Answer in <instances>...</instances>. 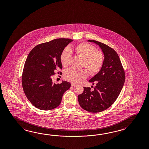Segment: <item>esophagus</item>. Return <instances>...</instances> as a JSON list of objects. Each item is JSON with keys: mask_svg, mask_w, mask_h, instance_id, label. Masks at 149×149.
<instances>
[{"mask_svg": "<svg viewBox=\"0 0 149 149\" xmlns=\"http://www.w3.org/2000/svg\"><path fill=\"white\" fill-rule=\"evenodd\" d=\"M76 86V84L74 83H71V87H74Z\"/></svg>", "mask_w": 149, "mask_h": 149, "instance_id": "esophagus-1", "label": "esophagus"}]
</instances>
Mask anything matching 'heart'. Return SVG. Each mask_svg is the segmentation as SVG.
Listing matches in <instances>:
<instances>
[{
	"instance_id": "heart-1",
	"label": "heart",
	"mask_w": 149,
	"mask_h": 149,
	"mask_svg": "<svg viewBox=\"0 0 149 149\" xmlns=\"http://www.w3.org/2000/svg\"><path fill=\"white\" fill-rule=\"evenodd\" d=\"M77 55L83 59V66L88 71L90 74L94 75L100 71L104 63L103 52L97 50L96 48L86 42H81L73 48ZM71 49L66 47L61 54V62L63 67L68 66L71 56ZM88 72L86 70L76 69L70 68L64 73L65 79L71 82L77 83L86 77Z\"/></svg>"
}]
</instances>
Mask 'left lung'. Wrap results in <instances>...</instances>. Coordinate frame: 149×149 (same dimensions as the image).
I'll use <instances>...</instances> for the list:
<instances>
[{
	"label": "left lung",
	"mask_w": 149,
	"mask_h": 149,
	"mask_svg": "<svg viewBox=\"0 0 149 149\" xmlns=\"http://www.w3.org/2000/svg\"><path fill=\"white\" fill-rule=\"evenodd\" d=\"M100 47L104 53V63L100 71L89 80L93 90L84 87L83 93L78 97L80 107L91 113L107 109L114 104L125 83V72L117 52L108 45L95 40H88Z\"/></svg>",
	"instance_id": "obj_1"
}]
</instances>
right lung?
<instances>
[{
    "mask_svg": "<svg viewBox=\"0 0 149 149\" xmlns=\"http://www.w3.org/2000/svg\"><path fill=\"white\" fill-rule=\"evenodd\" d=\"M72 40L57 38L39 44L29 53L24 63L21 81L28 100L35 107L43 111L53 109L59 106L63 95L71 84L63 81L52 84V76L62 74L61 54Z\"/></svg>",
    "mask_w": 149,
    "mask_h": 149,
    "instance_id": "right-lung-1",
    "label": "right lung"
}]
</instances>
